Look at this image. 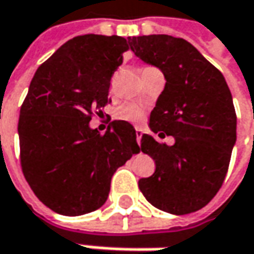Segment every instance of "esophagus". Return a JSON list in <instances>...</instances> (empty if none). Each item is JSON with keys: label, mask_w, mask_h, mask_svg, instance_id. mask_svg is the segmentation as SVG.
Instances as JSON below:
<instances>
[{"label": "esophagus", "mask_w": 254, "mask_h": 254, "mask_svg": "<svg viewBox=\"0 0 254 254\" xmlns=\"http://www.w3.org/2000/svg\"><path fill=\"white\" fill-rule=\"evenodd\" d=\"M140 139H142V129L140 127H136V140H137L139 146H140Z\"/></svg>", "instance_id": "1"}]
</instances>
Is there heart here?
<instances>
[{
    "mask_svg": "<svg viewBox=\"0 0 254 254\" xmlns=\"http://www.w3.org/2000/svg\"><path fill=\"white\" fill-rule=\"evenodd\" d=\"M117 117L121 121H127L130 124H140L144 118L143 107L133 104V102H127L121 105L117 111Z\"/></svg>",
    "mask_w": 254,
    "mask_h": 254,
    "instance_id": "1",
    "label": "heart"
}]
</instances>
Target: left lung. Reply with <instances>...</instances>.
<instances>
[{
  "label": "left lung",
  "instance_id": "left-lung-1",
  "mask_svg": "<svg viewBox=\"0 0 254 254\" xmlns=\"http://www.w3.org/2000/svg\"><path fill=\"white\" fill-rule=\"evenodd\" d=\"M132 52L159 67L166 85L149 127L167 146L143 135L140 150L156 163L139 188L156 208L176 215L195 212L222 187L236 142V112L222 73L187 40L169 35L129 38Z\"/></svg>",
  "mask_w": 254,
  "mask_h": 254
}]
</instances>
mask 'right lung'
Instances as JSON below:
<instances>
[{
  "label": "right lung",
  "instance_id": "obj_1",
  "mask_svg": "<svg viewBox=\"0 0 254 254\" xmlns=\"http://www.w3.org/2000/svg\"><path fill=\"white\" fill-rule=\"evenodd\" d=\"M127 50V39L115 35L75 36L32 78L18 122L21 167L35 195L57 214L104 205L115 170L140 152L127 121H114L102 135L90 127L111 102V77Z\"/></svg>",
  "mask_w": 254,
  "mask_h": 254
}]
</instances>
